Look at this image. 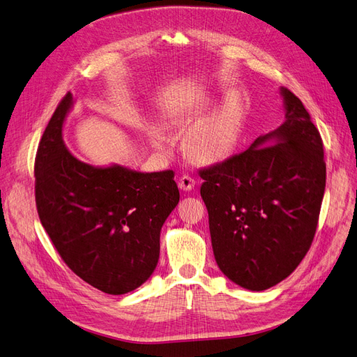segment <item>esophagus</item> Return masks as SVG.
<instances>
[{"label": "esophagus", "mask_w": 357, "mask_h": 357, "mask_svg": "<svg viewBox=\"0 0 357 357\" xmlns=\"http://www.w3.org/2000/svg\"><path fill=\"white\" fill-rule=\"evenodd\" d=\"M193 186H195V180H193L190 176H183V177H180V180H178V188H180L181 190H184V192L192 190Z\"/></svg>", "instance_id": "obj_1"}]
</instances>
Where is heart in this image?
Returning a JSON list of instances; mask_svg holds the SVG:
<instances>
[{
	"instance_id": "1",
	"label": "heart",
	"mask_w": 357,
	"mask_h": 357,
	"mask_svg": "<svg viewBox=\"0 0 357 357\" xmlns=\"http://www.w3.org/2000/svg\"><path fill=\"white\" fill-rule=\"evenodd\" d=\"M243 127V106L238 97H226L184 139L188 155L202 164H214L229 158L239 143ZM149 140L156 149H165L169 137L161 127L149 130Z\"/></svg>"
}]
</instances>
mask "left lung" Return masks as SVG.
I'll list each match as a JSON object with an SVG mask.
<instances>
[{"instance_id": "obj_1", "label": "left lung", "mask_w": 357, "mask_h": 357, "mask_svg": "<svg viewBox=\"0 0 357 357\" xmlns=\"http://www.w3.org/2000/svg\"><path fill=\"white\" fill-rule=\"evenodd\" d=\"M279 93L285 121L248 151L199 173L217 266L250 291L272 288L297 268L325 192L321 134L296 94Z\"/></svg>"}]
</instances>
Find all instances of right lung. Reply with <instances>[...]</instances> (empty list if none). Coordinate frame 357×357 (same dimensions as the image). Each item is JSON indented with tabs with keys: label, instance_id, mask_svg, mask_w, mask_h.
Wrapping results in <instances>:
<instances>
[{
	"label": "right lung",
	"instance_id": "right-lung-1",
	"mask_svg": "<svg viewBox=\"0 0 357 357\" xmlns=\"http://www.w3.org/2000/svg\"><path fill=\"white\" fill-rule=\"evenodd\" d=\"M68 93L43 134L35 158L36 210L73 273L110 296L143 285L159 260V236L180 199L174 173L112 164L94 167L73 156L63 126Z\"/></svg>",
	"mask_w": 357,
	"mask_h": 357
}]
</instances>
